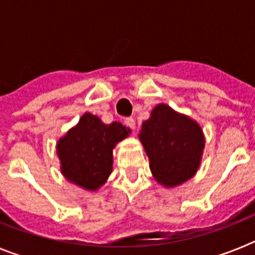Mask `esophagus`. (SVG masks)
I'll return each instance as SVG.
<instances>
[{
  "label": "esophagus",
  "instance_id": "esophagus-1",
  "mask_svg": "<svg viewBox=\"0 0 255 255\" xmlns=\"http://www.w3.org/2000/svg\"><path fill=\"white\" fill-rule=\"evenodd\" d=\"M124 123H126V126H127V127H129L131 128V129H135V119H133V118H127V119L124 120Z\"/></svg>",
  "mask_w": 255,
  "mask_h": 255
}]
</instances>
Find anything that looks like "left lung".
<instances>
[{"label": "left lung", "instance_id": "1", "mask_svg": "<svg viewBox=\"0 0 255 255\" xmlns=\"http://www.w3.org/2000/svg\"><path fill=\"white\" fill-rule=\"evenodd\" d=\"M140 140L153 177L165 186L178 185L196 173L205 144L200 126L167 104L156 106L143 123Z\"/></svg>", "mask_w": 255, "mask_h": 255}]
</instances>
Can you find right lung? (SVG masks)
<instances>
[{
    "mask_svg": "<svg viewBox=\"0 0 255 255\" xmlns=\"http://www.w3.org/2000/svg\"><path fill=\"white\" fill-rule=\"evenodd\" d=\"M127 135V128L118 122L104 124L87 112L77 127L58 141L62 173L85 189L96 190L111 173L115 144Z\"/></svg>",
    "mask_w": 255,
    "mask_h": 255,
    "instance_id": "add662e5",
    "label": "right lung"
}]
</instances>
